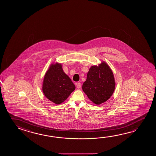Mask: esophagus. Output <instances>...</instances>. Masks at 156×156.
<instances>
[{
  "label": "esophagus",
  "instance_id": "34e87169",
  "mask_svg": "<svg viewBox=\"0 0 156 156\" xmlns=\"http://www.w3.org/2000/svg\"><path fill=\"white\" fill-rule=\"evenodd\" d=\"M82 86V84H81V83H76V87H77V88H80V87Z\"/></svg>",
  "mask_w": 156,
  "mask_h": 156
}]
</instances>
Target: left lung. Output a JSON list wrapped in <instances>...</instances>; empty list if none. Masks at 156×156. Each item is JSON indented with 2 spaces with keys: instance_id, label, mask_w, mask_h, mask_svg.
Listing matches in <instances>:
<instances>
[{
  "instance_id": "obj_1",
  "label": "left lung",
  "mask_w": 156,
  "mask_h": 156,
  "mask_svg": "<svg viewBox=\"0 0 156 156\" xmlns=\"http://www.w3.org/2000/svg\"><path fill=\"white\" fill-rule=\"evenodd\" d=\"M115 87L112 71L107 64L102 62L98 66L90 67L82 89L92 102L98 105L109 99Z\"/></svg>"
}]
</instances>
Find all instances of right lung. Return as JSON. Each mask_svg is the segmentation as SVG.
I'll return each instance as SVG.
<instances>
[{"label": "right lung", "mask_w": 156, "mask_h": 156, "mask_svg": "<svg viewBox=\"0 0 156 156\" xmlns=\"http://www.w3.org/2000/svg\"><path fill=\"white\" fill-rule=\"evenodd\" d=\"M75 88L69 77L65 73L62 65L52 64L44 77L42 90L45 96L59 105L66 100Z\"/></svg>", "instance_id": "1"}]
</instances>
